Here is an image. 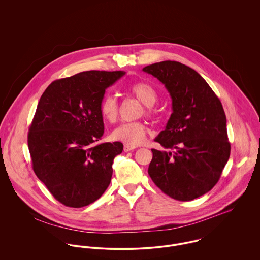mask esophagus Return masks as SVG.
Here are the masks:
<instances>
[{"instance_id":"obj_1","label":"esophagus","mask_w":260,"mask_h":260,"mask_svg":"<svg viewBox=\"0 0 260 260\" xmlns=\"http://www.w3.org/2000/svg\"><path fill=\"white\" fill-rule=\"evenodd\" d=\"M135 148H136V147L133 146V145H129V144H125V145H124V151H125V152L132 151V150H134Z\"/></svg>"}]
</instances>
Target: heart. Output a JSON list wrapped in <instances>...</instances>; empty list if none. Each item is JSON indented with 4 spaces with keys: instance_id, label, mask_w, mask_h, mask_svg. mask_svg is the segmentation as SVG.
Wrapping results in <instances>:
<instances>
[{
    "instance_id": "heart-1",
    "label": "heart",
    "mask_w": 260,
    "mask_h": 260,
    "mask_svg": "<svg viewBox=\"0 0 260 260\" xmlns=\"http://www.w3.org/2000/svg\"><path fill=\"white\" fill-rule=\"evenodd\" d=\"M129 91L145 106H147V114H152V107L158 98L156 90L147 83L139 82L130 86ZM100 111L103 118L109 123H115L119 117V105L116 97L107 94L102 99ZM148 128L142 122L122 123L112 132V138L116 141H121L129 145H139L144 142Z\"/></svg>"
}]
</instances>
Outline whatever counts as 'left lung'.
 Wrapping results in <instances>:
<instances>
[{
  "label": "left lung",
  "mask_w": 260,
  "mask_h": 260,
  "mask_svg": "<svg viewBox=\"0 0 260 260\" xmlns=\"http://www.w3.org/2000/svg\"><path fill=\"white\" fill-rule=\"evenodd\" d=\"M167 89L172 114L154 141L148 174L165 194L190 201L218 182L230 155L222 104L207 82L192 68L163 61L143 68Z\"/></svg>",
  "instance_id": "1"
}]
</instances>
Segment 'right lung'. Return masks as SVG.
<instances>
[{"instance_id":"right-lung-1","label":"right lung","mask_w":260,"mask_h":260,"mask_svg":"<svg viewBox=\"0 0 260 260\" xmlns=\"http://www.w3.org/2000/svg\"><path fill=\"white\" fill-rule=\"evenodd\" d=\"M124 71H86L52 82L38 103L28 134L33 169L68 207L87 206L111 182L121 142L97 144L104 134L100 105Z\"/></svg>"}]
</instances>
